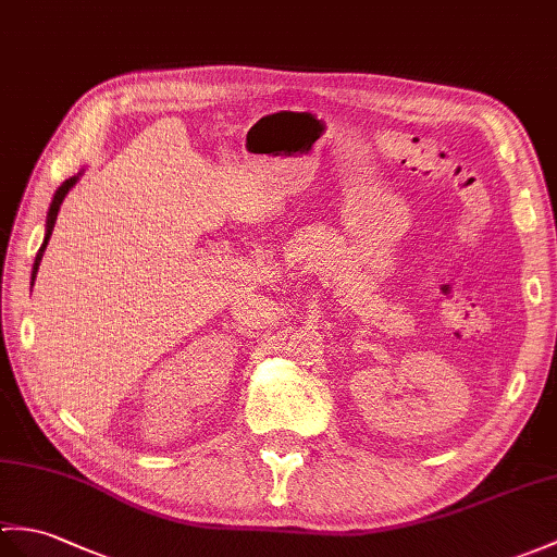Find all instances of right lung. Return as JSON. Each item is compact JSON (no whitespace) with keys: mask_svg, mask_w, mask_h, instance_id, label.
I'll return each instance as SVG.
<instances>
[{"mask_svg":"<svg viewBox=\"0 0 557 557\" xmlns=\"http://www.w3.org/2000/svg\"><path fill=\"white\" fill-rule=\"evenodd\" d=\"M75 183H77V177H71V180H66V183H63V185L57 189V194H54V201H51V206H49V213H47V237H45V242H42L40 251H37V256H35V265H33V280H35V275H37V268H40L42 253H45V249H47V242H49V237H51V230H54V223H57V215H59V209H61V203H63V197H66L69 189H71Z\"/></svg>","mask_w":557,"mask_h":557,"instance_id":"add662e5","label":"right lung"}]
</instances>
